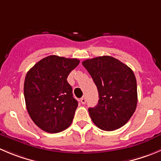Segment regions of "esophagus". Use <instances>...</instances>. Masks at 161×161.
I'll list each match as a JSON object with an SVG mask.
<instances>
[{"mask_svg":"<svg viewBox=\"0 0 161 161\" xmlns=\"http://www.w3.org/2000/svg\"><path fill=\"white\" fill-rule=\"evenodd\" d=\"M80 102H81L82 104H85V103H86V98H85V96H83V97L80 99Z\"/></svg>","mask_w":161,"mask_h":161,"instance_id":"34e87169","label":"esophagus"}]
</instances>
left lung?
<instances>
[{
    "instance_id": "8db88e82",
    "label": "left lung",
    "mask_w": 161,
    "mask_h": 161,
    "mask_svg": "<svg viewBox=\"0 0 161 161\" xmlns=\"http://www.w3.org/2000/svg\"><path fill=\"white\" fill-rule=\"evenodd\" d=\"M82 65L97 87L99 102L88 108L95 125L112 131L125 125L136 110L137 80L130 67L111 56L87 59Z\"/></svg>"
}]
</instances>
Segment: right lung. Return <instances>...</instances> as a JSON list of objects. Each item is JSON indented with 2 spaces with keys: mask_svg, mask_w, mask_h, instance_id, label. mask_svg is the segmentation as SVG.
Instances as JSON below:
<instances>
[{
  "mask_svg": "<svg viewBox=\"0 0 161 161\" xmlns=\"http://www.w3.org/2000/svg\"><path fill=\"white\" fill-rule=\"evenodd\" d=\"M79 63L76 58L50 55L27 72L24 85L26 107L42 130L55 134L71 125L78 102L67 77Z\"/></svg>",
  "mask_w": 161,
  "mask_h": 161,
  "instance_id": "1",
  "label": "right lung"
}]
</instances>
